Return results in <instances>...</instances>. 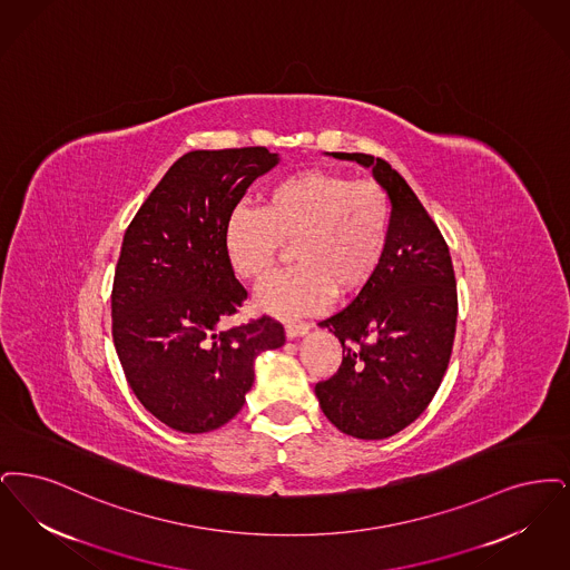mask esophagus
I'll return each mask as SVG.
<instances>
[{
	"instance_id": "34e87169",
	"label": "esophagus",
	"mask_w": 570,
	"mask_h": 570,
	"mask_svg": "<svg viewBox=\"0 0 570 570\" xmlns=\"http://www.w3.org/2000/svg\"><path fill=\"white\" fill-rule=\"evenodd\" d=\"M308 330H311L308 323H289L285 327V334H287V338H299V336L308 334Z\"/></svg>"
}]
</instances>
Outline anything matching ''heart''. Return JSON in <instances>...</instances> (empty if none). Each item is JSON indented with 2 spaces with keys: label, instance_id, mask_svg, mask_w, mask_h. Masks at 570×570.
<instances>
[{
  "label": "heart",
  "instance_id": "obj_1",
  "mask_svg": "<svg viewBox=\"0 0 570 570\" xmlns=\"http://www.w3.org/2000/svg\"><path fill=\"white\" fill-rule=\"evenodd\" d=\"M392 219V202L379 183L302 170L276 180L259 210L234 208L223 247L236 276L262 281L283 243H294L296 268L276 274L255 294L257 311L292 320L320 311L332 294H362L383 266Z\"/></svg>",
  "mask_w": 570,
  "mask_h": 570
}]
</instances>
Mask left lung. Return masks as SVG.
<instances>
[{
  "instance_id": "obj_1",
  "label": "left lung",
  "mask_w": 570,
  "mask_h": 570,
  "mask_svg": "<svg viewBox=\"0 0 570 570\" xmlns=\"http://www.w3.org/2000/svg\"><path fill=\"white\" fill-rule=\"evenodd\" d=\"M371 168L392 202V236L371 285L323 320L343 345V364L315 385L325 417L364 441L394 436L428 409L445 376L458 292L443 234L406 180L364 153H327Z\"/></svg>"
}]
</instances>
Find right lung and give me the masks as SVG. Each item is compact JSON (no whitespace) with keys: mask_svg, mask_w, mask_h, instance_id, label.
<instances>
[{"mask_svg":"<svg viewBox=\"0 0 570 570\" xmlns=\"http://www.w3.org/2000/svg\"><path fill=\"white\" fill-rule=\"evenodd\" d=\"M266 147L191 150L174 161L129 223L112 285V341L142 406L202 434L245 404L255 357L285 345L271 317L219 330L247 299L223 247L229 213L271 173Z\"/></svg>","mask_w":570,"mask_h":570,"instance_id":"1","label":"right lung"}]
</instances>
